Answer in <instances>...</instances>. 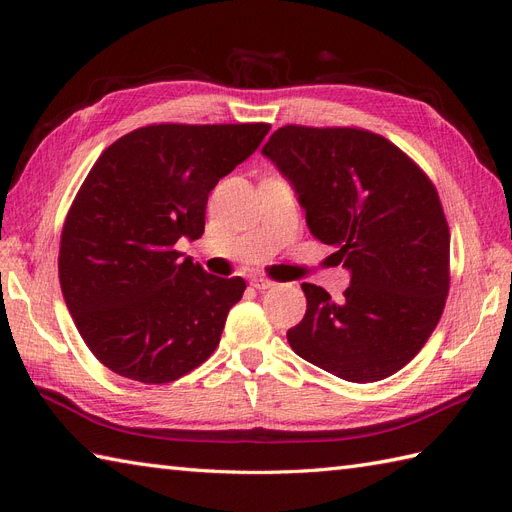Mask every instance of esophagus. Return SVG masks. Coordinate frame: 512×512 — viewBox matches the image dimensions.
<instances>
[{"instance_id":"1","label":"esophagus","mask_w":512,"mask_h":512,"mask_svg":"<svg viewBox=\"0 0 512 512\" xmlns=\"http://www.w3.org/2000/svg\"><path fill=\"white\" fill-rule=\"evenodd\" d=\"M250 286H252V288H256V290H267V288H273V286H275V282L267 280V277H252V280H250Z\"/></svg>"}]
</instances>
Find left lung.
Segmentation results:
<instances>
[{
  "instance_id": "1",
  "label": "left lung",
  "mask_w": 512,
  "mask_h": 512,
  "mask_svg": "<svg viewBox=\"0 0 512 512\" xmlns=\"http://www.w3.org/2000/svg\"><path fill=\"white\" fill-rule=\"evenodd\" d=\"M262 153L292 181L309 230L350 269L335 303L301 284V359L348 382L393 376L438 327L451 288V230L436 185L408 153L363 128L288 123Z\"/></svg>"
}]
</instances>
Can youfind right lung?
<instances>
[{
    "instance_id": "1",
    "label": "right lung",
    "mask_w": 512,
    "mask_h": 512,
    "mask_svg": "<svg viewBox=\"0 0 512 512\" xmlns=\"http://www.w3.org/2000/svg\"><path fill=\"white\" fill-rule=\"evenodd\" d=\"M269 123H151L91 166L59 241V284L96 359L143 384L173 382L218 348L241 277L181 258L205 232L209 192L247 160Z\"/></svg>"
}]
</instances>
